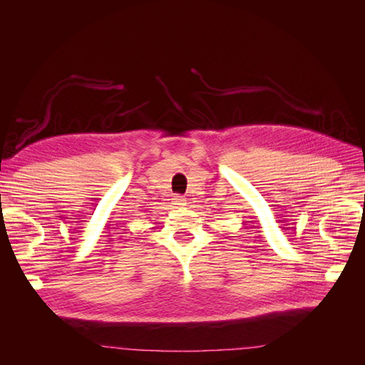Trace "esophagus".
<instances>
[{"label": "esophagus", "instance_id": "esophagus-1", "mask_svg": "<svg viewBox=\"0 0 365 365\" xmlns=\"http://www.w3.org/2000/svg\"><path fill=\"white\" fill-rule=\"evenodd\" d=\"M172 204L176 205V207H184V205H185V197H184V196H180V195H176V196H173Z\"/></svg>", "mask_w": 365, "mask_h": 365}]
</instances>
